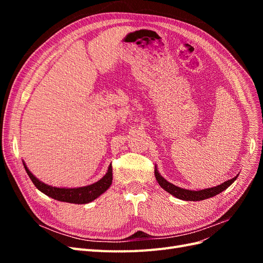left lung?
Instances as JSON below:
<instances>
[{
  "mask_svg": "<svg viewBox=\"0 0 263 263\" xmlns=\"http://www.w3.org/2000/svg\"><path fill=\"white\" fill-rule=\"evenodd\" d=\"M238 176H239V174H237L235 178L230 179L224 183H221V184H219L217 186H213V187L204 189V190H200V191H193V190H186V189L179 187L177 185L172 184V183L168 182L164 178H162L160 173H159L157 165L155 166V177L159 183V185H160L164 191H166V192L170 193L171 195L176 196L177 198H179V200H183V201H202V200H206V198H210V197L217 195V194L221 193L222 191H225L228 186L232 185Z\"/></svg>",
  "mask_w": 263,
  "mask_h": 263,
  "instance_id": "8db88e82",
  "label": "left lung"
}]
</instances>
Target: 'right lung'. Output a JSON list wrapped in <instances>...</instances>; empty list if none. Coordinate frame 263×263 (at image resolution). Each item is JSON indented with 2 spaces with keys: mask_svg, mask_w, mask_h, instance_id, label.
Masks as SVG:
<instances>
[{
  "mask_svg": "<svg viewBox=\"0 0 263 263\" xmlns=\"http://www.w3.org/2000/svg\"><path fill=\"white\" fill-rule=\"evenodd\" d=\"M23 164L35 186L47 196L60 202H67L72 204H87L94 201L95 198L101 196L104 192H106L113 181L112 164H109L105 176L98 182L93 183V184L80 187H57L46 184V183L38 180L34 174L29 171L26 163L23 161Z\"/></svg>",
  "mask_w": 263,
  "mask_h": 263,
  "instance_id": "right-lung-1",
  "label": "right lung"
}]
</instances>
